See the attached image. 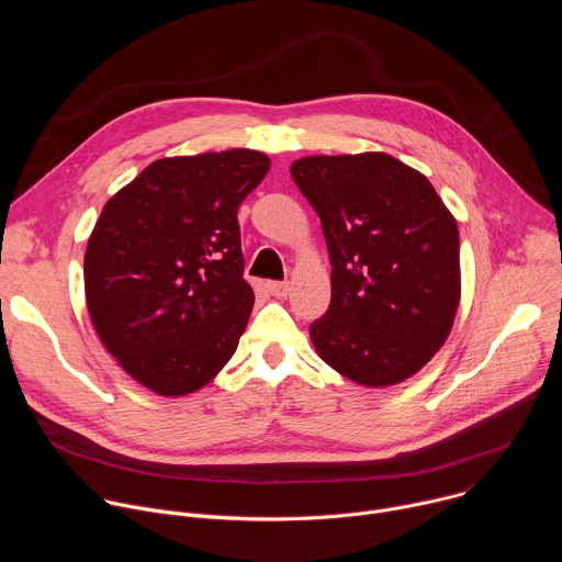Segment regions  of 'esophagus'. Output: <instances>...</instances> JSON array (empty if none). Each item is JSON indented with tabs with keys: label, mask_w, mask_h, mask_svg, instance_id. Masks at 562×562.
I'll use <instances>...</instances> for the list:
<instances>
[{
	"label": "esophagus",
	"mask_w": 562,
	"mask_h": 562,
	"mask_svg": "<svg viewBox=\"0 0 562 562\" xmlns=\"http://www.w3.org/2000/svg\"><path fill=\"white\" fill-rule=\"evenodd\" d=\"M267 289L276 297H286L291 291V284L289 282H267Z\"/></svg>",
	"instance_id": "1"
}]
</instances>
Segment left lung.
Wrapping results in <instances>:
<instances>
[{
    "mask_svg": "<svg viewBox=\"0 0 562 562\" xmlns=\"http://www.w3.org/2000/svg\"><path fill=\"white\" fill-rule=\"evenodd\" d=\"M291 178L323 222L331 304L308 329L315 353L360 386L418 373L460 304L458 224L431 182L389 153L308 155Z\"/></svg>",
    "mask_w": 562,
    "mask_h": 562,
    "instance_id": "left-lung-1",
    "label": "left lung"
}]
</instances>
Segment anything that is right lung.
Returning <instances> with one entry per match:
<instances>
[{
    "instance_id": "right-lung-1",
    "label": "right lung",
    "mask_w": 562,
    "mask_h": 562,
    "mask_svg": "<svg viewBox=\"0 0 562 562\" xmlns=\"http://www.w3.org/2000/svg\"><path fill=\"white\" fill-rule=\"evenodd\" d=\"M271 169L251 148L162 157L102 209L85 256L91 323L117 364L165 397L206 386L254 308L237 209Z\"/></svg>"
}]
</instances>
